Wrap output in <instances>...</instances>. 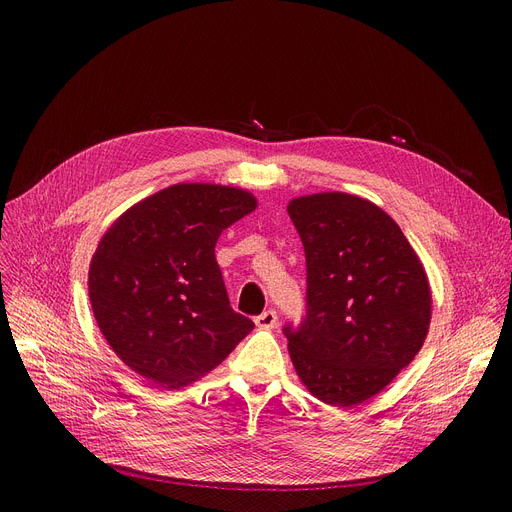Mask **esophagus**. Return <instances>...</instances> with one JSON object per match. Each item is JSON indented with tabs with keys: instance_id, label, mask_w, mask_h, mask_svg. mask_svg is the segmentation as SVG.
<instances>
[{
	"instance_id": "esophagus-1",
	"label": "esophagus",
	"mask_w": 512,
	"mask_h": 512,
	"mask_svg": "<svg viewBox=\"0 0 512 512\" xmlns=\"http://www.w3.org/2000/svg\"><path fill=\"white\" fill-rule=\"evenodd\" d=\"M255 324L261 328V330H271L275 324H277V314L273 310H267L263 314H259L255 318Z\"/></svg>"
}]
</instances>
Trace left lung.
I'll return each instance as SVG.
<instances>
[{
    "label": "left lung",
    "mask_w": 512,
    "mask_h": 512,
    "mask_svg": "<svg viewBox=\"0 0 512 512\" xmlns=\"http://www.w3.org/2000/svg\"><path fill=\"white\" fill-rule=\"evenodd\" d=\"M308 267V310L283 328L306 389L334 407L381 393L421 350L431 289L393 218L367 198L318 192L287 204Z\"/></svg>",
    "instance_id": "1"
}]
</instances>
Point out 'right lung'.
<instances>
[{"mask_svg": "<svg viewBox=\"0 0 512 512\" xmlns=\"http://www.w3.org/2000/svg\"><path fill=\"white\" fill-rule=\"evenodd\" d=\"M257 208L251 192L174 184L127 208L89 267L97 326L131 371L180 389L216 369L255 328L227 296L214 247Z\"/></svg>", "mask_w": 512, "mask_h": 512, "instance_id": "1", "label": "right lung"}]
</instances>
